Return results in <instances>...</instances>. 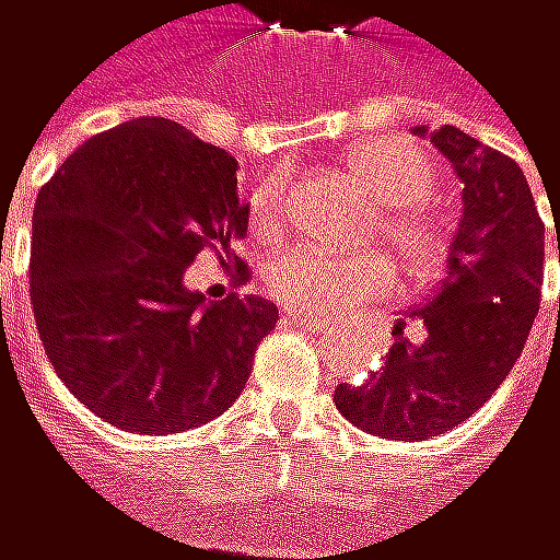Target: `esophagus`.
I'll return each mask as SVG.
<instances>
[{
    "label": "esophagus",
    "instance_id": "1",
    "mask_svg": "<svg viewBox=\"0 0 560 560\" xmlns=\"http://www.w3.org/2000/svg\"><path fill=\"white\" fill-rule=\"evenodd\" d=\"M287 320H293V324H300V327H320L314 317H306V314H296V311H290L287 314Z\"/></svg>",
    "mask_w": 560,
    "mask_h": 560
}]
</instances>
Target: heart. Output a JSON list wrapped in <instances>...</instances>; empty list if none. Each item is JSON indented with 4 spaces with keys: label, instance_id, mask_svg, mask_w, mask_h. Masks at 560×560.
<instances>
[{
    "label": "heart",
    "instance_id": "1",
    "mask_svg": "<svg viewBox=\"0 0 560 560\" xmlns=\"http://www.w3.org/2000/svg\"><path fill=\"white\" fill-rule=\"evenodd\" d=\"M350 173L384 207L377 220L381 240L394 249L410 277H431L444 257V230L421 203L434 170L407 139H368L347 156ZM287 223V179H264L249 197V230L257 240H277ZM273 296L300 314H353L390 293V277L377 257H337L317 246H293L273 257L267 270Z\"/></svg>",
    "mask_w": 560,
    "mask_h": 560
}]
</instances>
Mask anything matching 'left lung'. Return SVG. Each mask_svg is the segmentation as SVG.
<instances>
[{
	"instance_id": "8db88e82",
	"label": "left lung",
	"mask_w": 560,
	"mask_h": 560,
	"mask_svg": "<svg viewBox=\"0 0 560 560\" xmlns=\"http://www.w3.org/2000/svg\"><path fill=\"white\" fill-rule=\"evenodd\" d=\"M413 132L428 136V126ZM431 143L464 186V210L444 280L417 311L428 337L410 343L397 324L384 368L334 394L350 424L394 441L441 438L485 407L517 363L541 303L545 223L521 166L457 126H441Z\"/></svg>"
}]
</instances>
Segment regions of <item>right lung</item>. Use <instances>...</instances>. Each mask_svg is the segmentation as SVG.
Listing matches in <instances>:
<instances>
[{"mask_svg": "<svg viewBox=\"0 0 560 560\" xmlns=\"http://www.w3.org/2000/svg\"><path fill=\"white\" fill-rule=\"evenodd\" d=\"M249 203L236 160L173 119L143 116L86 139L39 189L30 296L46 357L79 404L132 434H176L240 397L277 327L264 296L210 300L183 283L213 246L233 257Z\"/></svg>", "mask_w": 560, "mask_h": 560, "instance_id": "right-lung-1", "label": "right lung"}]
</instances>
